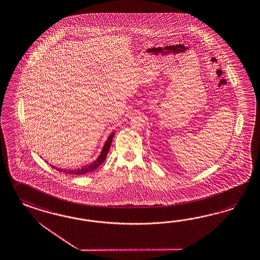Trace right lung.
I'll return each mask as SVG.
<instances>
[{"label": "right lung", "mask_w": 260, "mask_h": 260, "mask_svg": "<svg viewBox=\"0 0 260 260\" xmlns=\"http://www.w3.org/2000/svg\"><path fill=\"white\" fill-rule=\"evenodd\" d=\"M113 136L114 133H112L109 136V138L107 139V141H106V144H105V146L103 148V150H102V152H101V154L99 155L98 159L96 160V161H94L93 163L87 165V166L83 167V168L77 169V170H62V169L55 168V167L52 166V165H51V167L53 168V169H56V171H58L60 173H67V174L81 175V174H86V173H90V172H92L94 170H96V169L100 166L101 164L106 160V158H107V153H108V151H109V149H110V146H111V142H112Z\"/></svg>", "instance_id": "1"}]
</instances>
